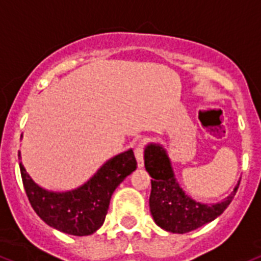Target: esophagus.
<instances>
[{
    "instance_id": "esophagus-1",
    "label": "esophagus",
    "mask_w": 261,
    "mask_h": 261,
    "mask_svg": "<svg viewBox=\"0 0 261 261\" xmlns=\"http://www.w3.org/2000/svg\"><path fill=\"white\" fill-rule=\"evenodd\" d=\"M144 148H145V143L144 141H140L135 148L136 160H137V165L139 167H143L144 165Z\"/></svg>"
}]
</instances>
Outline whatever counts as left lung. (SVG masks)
Wrapping results in <instances>:
<instances>
[{
	"label": "left lung",
	"mask_w": 261,
	"mask_h": 261,
	"mask_svg": "<svg viewBox=\"0 0 261 261\" xmlns=\"http://www.w3.org/2000/svg\"><path fill=\"white\" fill-rule=\"evenodd\" d=\"M144 161L152 177L150 213L159 227L173 233H187L215 220L227 210L239 188L236 187L227 200L215 205L196 203L176 182L169 159L161 146H146Z\"/></svg>",
	"instance_id": "1"
}]
</instances>
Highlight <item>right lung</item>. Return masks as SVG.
<instances>
[{"label": "right lung", "mask_w": 261, "mask_h": 261, "mask_svg": "<svg viewBox=\"0 0 261 261\" xmlns=\"http://www.w3.org/2000/svg\"><path fill=\"white\" fill-rule=\"evenodd\" d=\"M136 167L133 150H128L111 159L81 188L55 193L40 188L19 163L23 188L34 212L50 227L74 236H87L102 225L112 193Z\"/></svg>", "instance_id": "1"}]
</instances>
